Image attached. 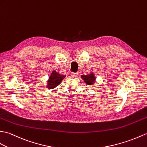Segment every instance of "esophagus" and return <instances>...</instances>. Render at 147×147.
<instances>
[{
    "label": "esophagus",
    "mask_w": 147,
    "mask_h": 147,
    "mask_svg": "<svg viewBox=\"0 0 147 147\" xmlns=\"http://www.w3.org/2000/svg\"><path fill=\"white\" fill-rule=\"evenodd\" d=\"M71 76H72L74 78H76V77L79 76V73H73L72 74H71Z\"/></svg>",
    "instance_id": "esophagus-1"
}]
</instances>
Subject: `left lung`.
<instances>
[{
	"label": "left lung",
	"mask_w": 147,
	"mask_h": 147,
	"mask_svg": "<svg viewBox=\"0 0 147 147\" xmlns=\"http://www.w3.org/2000/svg\"><path fill=\"white\" fill-rule=\"evenodd\" d=\"M81 78L87 85L92 86V85H93L95 83H96V77L94 76V73L93 72H91V71L90 72V73L88 74L81 75Z\"/></svg>",
	"instance_id": "8db88e82"
}]
</instances>
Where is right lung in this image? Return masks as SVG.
<instances>
[{
	"instance_id": "obj_1",
	"label": "right lung",
	"mask_w": 147,
	"mask_h": 147,
	"mask_svg": "<svg viewBox=\"0 0 147 147\" xmlns=\"http://www.w3.org/2000/svg\"><path fill=\"white\" fill-rule=\"evenodd\" d=\"M66 76V75L61 74L56 71H53L49 76L48 80L46 83V88L48 90H54L59 85Z\"/></svg>"
}]
</instances>
